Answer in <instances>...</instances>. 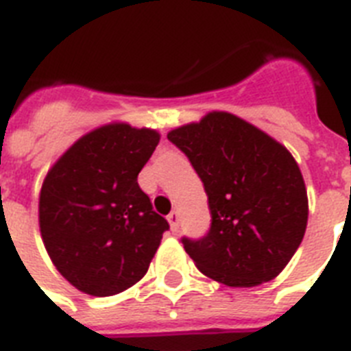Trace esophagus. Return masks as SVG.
<instances>
[{
    "instance_id": "1",
    "label": "esophagus",
    "mask_w": 351,
    "mask_h": 351,
    "mask_svg": "<svg viewBox=\"0 0 351 351\" xmlns=\"http://www.w3.org/2000/svg\"><path fill=\"white\" fill-rule=\"evenodd\" d=\"M169 222H170V230L173 231V233H178L179 231V222H181V217H179L178 211H172L169 215Z\"/></svg>"
}]
</instances>
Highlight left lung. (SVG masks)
Segmentation results:
<instances>
[{
    "mask_svg": "<svg viewBox=\"0 0 351 351\" xmlns=\"http://www.w3.org/2000/svg\"><path fill=\"white\" fill-rule=\"evenodd\" d=\"M204 184L211 226L182 237L197 269L228 287H256L282 273L300 247L308 199L296 159L231 112H208L167 136Z\"/></svg>",
    "mask_w": 351,
    "mask_h": 351,
    "instance_id": "1",
    "label": "left lung"
}]
</instances>
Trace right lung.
Segmentation results:
<instances>
[{
  "instance_id": "1",
  "label": "right lung",
  "mask_w": 351,
  "mask_h": 351,
  "mask_svg": "<svg viewBox=\"0 0 351 351\" xmlns=\"http://www.w3.org/2000/svg\"><path fill=\"white\" fill-rule=\"evenodd\" d=\"M158 143L156 130L109 123L75 141L46 173L40 237L78 291L112 296L149 271L169 222L152 210L138 173Z\"/></svg>"
}]
</instances>
